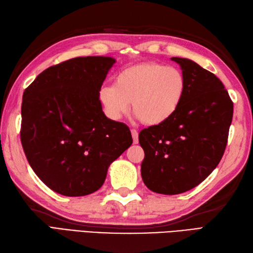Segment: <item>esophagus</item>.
I'll use <instances>...</instances> for the list:
<instances>
[{"label": "esophagus", "mask_w": 253, "mask_h": 253, "mask_svg": "<svg viewBox=\"0 0 253 253\" xmlns=\"http://www.w3.org/2000/svg\"><path fill=\"white\" fill-rule=\"evenodd\" d=\"M131 136H132L133 143H138L139 138H138V131L136 129H131Z\"/></svg>", "instance_id": "esophagus-1"}]
</instances>
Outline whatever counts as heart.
<instances>
[{
    "label": "heart",
    "instance_id": "b5f03b06",
    "mask_svg": "<svg viewBox=\"0 0 253 253\" xmlns=\"http://www.w3.org/2000/svg\"><path fill=\"white\" fill-rule=\"evenodd\" d=\"M187 83L180 69L144 62L121 69L113 85L99 92L107 114L118 120L131 109L147 126H160L173 117L184 101Z\"/></svg>",
    "mask_w": 253,
    "mask_h": 253
}]
</instances>
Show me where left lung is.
I'll return each mask as SVG.
<instances>
[{"label": "left lung", "mask_w": 253, "mask_h": 253, "mask_svg": "<svg viewBox=\"0 0 253 253\" xmlns=\"http://www.w3.org/2000/svg\"><path fill=\"white\" fill-rule=\"evenodd\" d=\"M170 60L186 77L184 101L170 120L141 130L139 143L144 185L157 193L178 195L215 169L226 148L234 105L215 75L188 58Z\"/></svg>", "instance_id": "left-lung-1"}]
</instances>
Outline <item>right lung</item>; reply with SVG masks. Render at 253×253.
Segmentation results:
<instances>
[{
  "mask_svg": "<svg viewBox=\"0 0 253 253\" xmlns=\"http://www.w3.org/2000/svg\"><path fill=\"white\" fill-rule=\"evenodd\" d=\"M115 58L76 57L42 72L25 90L20 139L37 176L60 195L102 187L112 162L131 146L129 128L102 111L99 92Z\"/></svg>",
  "mask_w": 253,
  "mask_h": 253,
  "instance_id": "obj_1",
  "label": "right lung"
}]
</instances>
